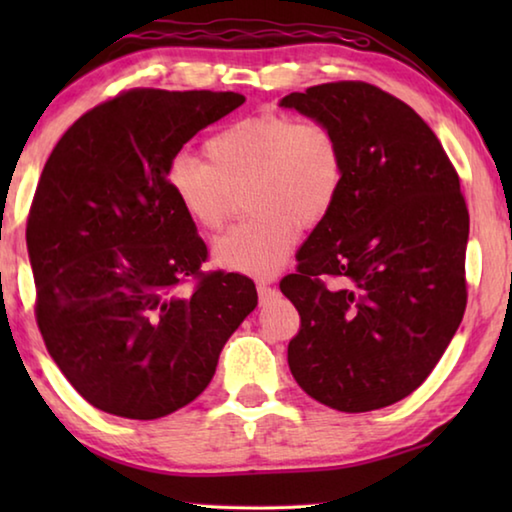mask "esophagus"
<instances>
[{
	"instance_id": "34e87169",
	"label": "esophagus",
	"mask_w": 512,
	"mask_h": 512,
	"mask_svg": "<svg viewBox=\"0 0 512 512\" xmlns=\"http://www.w3.org/2000/svg\"><path fill=\"white\" fill-rule=\"evenodd\" d=\"M257 293H259V300L268 302L275 296V289L271 287V280H259L257 282Z\"/></svg>"
}]
</instances>
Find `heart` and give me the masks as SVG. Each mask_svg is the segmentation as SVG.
I'll list each match as a JSON object with an SVG mask.
<instances>
[{
  "mask_svg": "<svg viewBox=\"0 0 512 512\" xmlns=\"http://www.w3.org/2000/svg\"><path fill=\"white\" fill-rule=\"evenodd\" d=\"M205 160L173 155L164 183L201 232H219L246 189L248 219L214 244L230 271L271 275L289 257L298 228H314L341 194L345 162L339 135L318 119L280 112L232 121L205 142Z\"/></svg>",
  "mask_w": 512,
  "mask_h": 512,
  "instance_id": "heart-1",
  "label": "heart"
}]
</instances>
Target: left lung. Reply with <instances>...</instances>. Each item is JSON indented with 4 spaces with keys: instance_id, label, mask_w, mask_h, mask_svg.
I'll return each instance as SVG.
<instances>
[{
    "instance_id": "8db88e82",
    "label": "left lung",
    "mask_w": 512,
    "mask_h": 512,
    "mask_svg": "<svg viewBox=\"0 0 512 512\" xmlns=\"http://www.w3.org/2000/svg\"><path fill=\"white\" fill-rule=\"evenodd\" d=\"M280 106L339 135L341 194L280 289L300 314L289 368L329 409L363 413L431 375L467 305L470 214L443 144L377 85L336 81Z\"/></svg>"
}]
</instances>
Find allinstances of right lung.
Here are the masks:
<instances>
[{"label":"right lung","mask_w":512,"mask_h":512,"mask_svg":"<svg viewBox=\"0 0 512 512\" xmlns=\"http://www.w3.org/2000/svg\"><path fill=\"white\" fill-rule=\"evenodd\" d=\"M244 101L119 92L76 119L42 169L27 219L38 329L101 411L155 420L183 409L257 307L250 277L203 271L207 246L164 183L173 155Z\"/></svg>","instance_id":"add662e5"}]
</instances>
